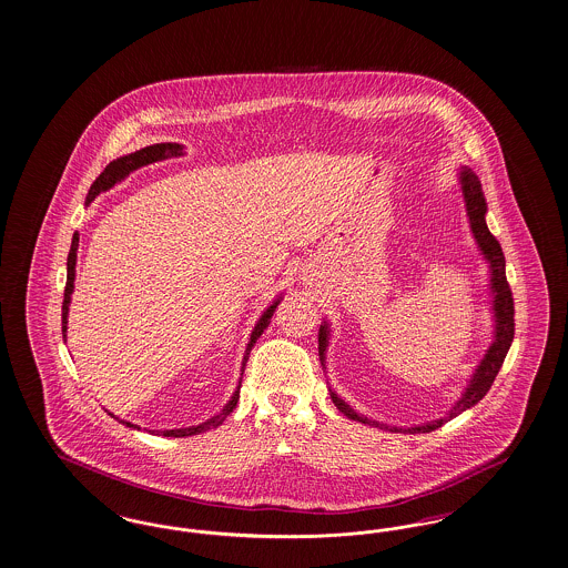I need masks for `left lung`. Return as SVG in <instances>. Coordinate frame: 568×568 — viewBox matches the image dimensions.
Here are the masks:
<instances>
[{"instance_id":"8db88e82","label":"left lung","mask_w":568,"mask_h":568,"mask_svg":"<svg viewBox=\"0 0 568 568\" xmlns=\"http://www.w3.org/2000/svg\"><path fill=\"white\" fill-rule=\"evenodd\" d=\"M458 182H460V190H463V199H465V209H467V217H469V226L474 232L476 239L477 250L481 251L488 268H490V311L495 317V332H493V342L486 351V355L479 359L476 365L469 383L465 386V390L460 393L458 402L454 404L453 408L448 409L444 416H439L437 420H429L423 425H412V427H395V425H386V423H378L367 418L365 414H359L357 409L351 408L342 397H338L336 390L329 388L332 402L336 404V408L341 409L342 414L351 420L364 423V425H372L378 429H386L393 433H432L439 429L442 425H446L448 420L456 418L460 412L474 408L477 402L490 390V386L495 383L497 374H499L500 365L505 362V355L514 342V297H511V290L505 276V255L500 250L499 241L490 234V230L486 226V211L488 204L484 199L481 192V183L477 180L476 173L469 166H460L458 171ZM329 323L323 321L318 327V359L321 365L325 367V351L329 346Z\"/></svg>"}]
</instances>
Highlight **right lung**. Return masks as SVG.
I'll use <instances>...</instances> for the list:
<instances>
[{
	"instance_id": "add662e5",
	"label": "right lung",
	"mask_w": 568,
	"mask_h": 568,
	"mask_svg": "<svg viewBox=\"0 0 568 568\" xmlns=\"http://www.w3.org/2000/svg\"><path fill=\"white\" fill-rule=\"evenodd\" d=\"M175 156H183V145L180 143H154V145H148V148H141L133 154H126V156H120V159L112 160L105 171L92 182L91 190H89V196H87V203H92L101 192H108L110 187H114L115 183L126 180L133 171L145 166V164H152V162H159V160L175 159ZM78 243H80V234L75 232L73 239H71V250L68 255V285H65V297H63V338H68V315L69 304H71V294H73V281H75V260H78ZM283 300V295H278L274 300L273 304L262 313V317L257 318L253 332H251L250 344L245 348V357H243V367L241 372H245V364L250 359L251 348L255 341L262 336V332L268 327L271 318H273L274 308L278 306V302ZM239 393H241V381L236 390L232 393L230 402H227L224 408L220 409L215 416L206 418L201 425H194V427H183V429H166V432H152L154 435H164V437H187V435H199V433L209 432V429H215L220 427L224 420H226L227 414L232 409L236 408V402H239ZM112 414V412H110ZM114 416V414H112ZM115 418V416H114ZM120 420V418H118ZM122 425H126L129 429H141L133 423H126V420H120Z\"/></svg>"
}]
</instances>
